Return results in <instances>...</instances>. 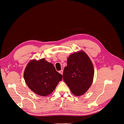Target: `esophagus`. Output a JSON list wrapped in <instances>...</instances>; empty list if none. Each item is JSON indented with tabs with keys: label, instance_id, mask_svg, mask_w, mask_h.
<instances>
[{
	"label": "esophagus",
	"instance_id": "1",
	"mask_svg": "<svg viewBox=\"0 0 124 124\" xmlns=\"http://www.w3.org/2000/svg\"><path fill=\"white\" fill-rule=\"evenodd\" d=\"M59 72L61 74H62H62H63V70H61L59 71Z\"/></svg>",
	"mask_w": 124,
	"mask_h": 124
}]
</instances>
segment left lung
Instances as JSON below:
<instances>
[{"label":"left lung","mask_w":124,"mask_h":124,"mask_svg":"<svg viewBox=\"0 0 124 124\" xmlns=\"http://www.w3.org/2000/svg\"><path fill=\"white\" fill-rule=\"evenodd\" d=\"M94 75L92 61L84 51H79L70 55L68 58L63 78L71 92L79 96L85 93L91 86Z\"/></svg>","instance_id":"left-lung-1"}]
</instances>
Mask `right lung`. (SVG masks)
<instances>
[{
	"mask_svg": "<svg viewBox=\"0 0 124 124\" xmlns=\"http://www.w3.org/2000/svg\"><path fill=\"white\" fill-rule=\"evenodd\" d=\"M24 78L28 87L36 94L46 96L51 94L62 80V75L52 63L45 59L33 60L27 65Z\"/></svg>",
	"mask_w": 124,
	"mask_h": 124,
	"instance_id": "1",
	"label": "right lung"
}]
</instances>
